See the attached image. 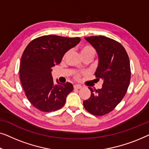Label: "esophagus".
I'll return each mask as SVG.
<instances>
[{
    "label": "esophagus",
    "instance_id": "esophagus-1",
    "mask_svg": "<svg viewBox=\"0 0 149 149\" xmlns=\"http://www.w3.org/2000/svg\"><path fill=\"white\" fill-rule=\"evenodd\" d=\"M74 88L75 89H80L81 88V86L80 85H77V84H75L74 86Z\"/></svg>",
    "mask_w": 149,
    "mask_h": 149
}]
</instances>
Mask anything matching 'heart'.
I'll return each mask as SVG.
<instances>
[{
    "mask_svg": "<svg viewBox=\"0 0 149 149\" xmlns=\"http://www.w3.org/2000/svg\"><path fill=\"white\" fill-rule=\"evenodd\" d=\"M68 54H69V52L65 54L64 58L68 55ZM80 54L81 56L83 57V58L86 57H90L93 59V58L95 56L96 54V51L93 47H91V46L86 45V46H84V47H82L80 49ZM75 78L78 79L79 77V73H77V74L75 75Z\"/></svg>",
    "mask_w": 149,
    "mask_h": 149,
    "instance_id": "1",
    "label": "heart"
}]
</instances>
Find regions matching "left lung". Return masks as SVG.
I'll list each match as a JSON object with an SVG mask.
<instances>
[{"label": "left lung", "instance_id": "left-lung-1", "mask_svg": "<svg viewBox=\"0 0 149 149\" xmlns=\"http://www.w3.org/2000/svg\"><path fill=\"white\" fill-rule=\"evenodd\" d=\"M84 38L97 53L98 65L95 75L103 84L95 91L88 88L91 95L83 104L94 116H104L112 111L126 94L131 77L129 57L124 47L109 38L99 36Z\"/></svg>", "mask_w": 149, "mask_h": 149}]
</instances>
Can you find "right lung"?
<instances>
[{"label":"right lung","instance_id":"add662e5","mask_svg":"<svg viewBox=\"0 0 149 149\" xmlns=\"http://www.w3.org/2000/svg\"><path fill=\"white\" fill-rule=\"evenodd\" d=\"M79 41L78 37L42 36L31 41L24 50L19 66L21 83L29 101L38 110L54 111L65 103L74 86L57 79L54 84L52 68L59 64L66 52Z\"/></svg>","mask_w":149,"mask_h":149}]
</instances>
